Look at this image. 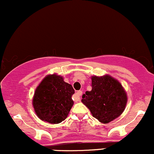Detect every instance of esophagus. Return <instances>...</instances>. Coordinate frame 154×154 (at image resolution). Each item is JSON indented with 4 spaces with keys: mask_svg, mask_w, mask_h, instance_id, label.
<instances>
[{
    "mask_svg": "<svg viewBox=\"0 0 154 154\" xmlns=\"http://www.w3.org/2000/svg\"><path fill=\"white\" fill-rule=\"evenodd\" d=\"M82 95V90L78 91L76 93L73 95L72 99H73V100H75V101H76V102L79 101V100H80V96Z\"/></svg>",
    "mask_w": 154,
    "mask_h": 154,
    "instance_id": "obj_1",
    "label": "esophagus"
}]
</instances>
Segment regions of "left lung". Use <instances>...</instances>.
<instances>
[{"mask_svg":"<svg viewBox=\"0 0 154 154\" xmlns=\"http://www.w3.org/2000/svg\"><path fill=\"white\" fill-rule=\"evenodd\" d=\"M91 87L92 90L82 95V101L95 118L108 123L123 113L127 95L120 82L108 75L92 76Z\"/></svg>","mask_w":154,"mask_h":154,"instance_id":"8db88e82","label":"left lung"}]
</instances>
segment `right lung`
<instances>
[{
  "label": "right lung",
  "mask_w": 154,
  "mask_h": 154,
  "mask_svg": "<svg viewBox=\"0 0 154 154\" xmlns=\"http://www.w3.org/2000/svg\"><path fill=\"white\" fill-rule=\"evenodd\" d=\"M74 93L72 86L64 82L60 75L54 74L46 76L36 89L33 98L38 117L53 124L62 122L73 105L72 95Z\"/></svg>",
  "instance_id": "1"
}]
</instances>
